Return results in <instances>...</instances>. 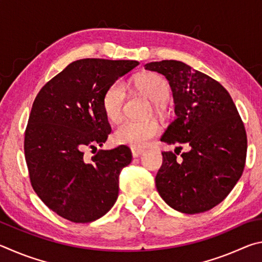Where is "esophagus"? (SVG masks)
Here are the masks:
<instances>
[{
    "mask_svg": "<svg viewBox=\"0 0 262 262\" xmlns=\"http://www.w3.org/2000/svg\"><path fill=\"white\" fill-rule=\"evenodd\" d=\"M142 154H143V150L142 149H132V155L134 158L140 157Z\"/></svg>",
    "mask_w": 262,
    "mask_h": 262,
    "instance_id": "34e87169",
    "label": "esophagus"
}]
</instances>
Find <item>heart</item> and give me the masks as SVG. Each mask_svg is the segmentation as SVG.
<instances>
[{"instance_id":"heart-1","label":"heart","mask_w":262,"mask_h":262,"mask_svg":"<svg viewBox=\"0 0 262 262\" xmlns=\"http://www.w3.org/2000/svg\"><path fill=\"white\" fill-rule=\"evenodd\" d=\"M135 86L150 99L162 103L170 95V86L165 78L155 73L141 75L135 81ZM126 99V89L121 82H114L106 89L101 97V107L106 118L112 122H118L122 117V107ZM159 110V105H157ZM158 123L155 120H125L118 126L113 134L117 144L128 145L133 149L143 148L148 142L157 135Z\"/></svg>"}]
</instances>
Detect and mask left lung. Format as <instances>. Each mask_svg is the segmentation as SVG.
Returning <instances> with one entry per match:
<instances>
[{
	"label": "left lung",
	"instance_id": "obj_1",
	"mask_svg": "<svg viewBox=\"0 0 262 262\" xmlns=\"http://www.w3.org/2000/svg\"><path fill=\"white\" fill-rule=\"evenodd\" d=\"M145 69L164 75L173 94L177 117L161 141L187 147L179 158L162 152L158 193L180 212L210 210L228 196L245 167L247 136L236 105L222 84L181 61L150 62Z\"/></svg>",
	"mask_w": 262,
	"mask_h": 262
}]
</instances>
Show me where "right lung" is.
<instances>
[{"instance_id":"add662e5","label":"right lung","mask_w":262,"mask_h":262,"mask_svg":"<svg viewBox=\"0 0 262 262\" xmlns=\"http://www.w3.org/2000/svg\"><path fill=\"white\" fill-rule=\"evenodd\" d=\"M137 61L82 59L68 64L41 88L24 137L31 185L41 201L74 223L104 216L117 201L119 174L132 162L126 145L98 150L111 126L101 107L108 85Z\"/></svg>"}]
</instances>
